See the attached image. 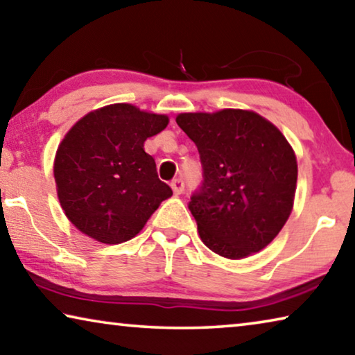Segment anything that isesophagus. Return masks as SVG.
<instances>
[{
    "label": "esophagus",
    "mask_w": 355,
    "mask_h": 355,
    "mask_svg": "<svg viewBox=\"0 0 355 355\" xmlns=\"http://www.w3.org/2000/svg\"><path fill=\"white\" fill-rule=\"evenodd\" d=\"M171 187H172V189H173V193H175V194H182L183 191H184V182H183L182 178H175V180H172Z\"/></svg>",
    "instance_id": "1"
}]
</instances>
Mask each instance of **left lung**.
Here are the masks:
<instances>
[{"mask_svg": "<svg viewBox=\"0 0 355 355\" xmlns=\"http://www.w3.org/2000/svg\"><path fill=\"white\" fill-rule=\"evenodd\" d=\"M177 125L200 156L204 180L188 207L202 241L227 259L266 248L294 204L297 159L288 140L250 110L180 114Z\"/></svg>", "mask_w": 355, "mask_h": 355, "instance_id": "8db88e82", "label": "left lung"}]
</instances>
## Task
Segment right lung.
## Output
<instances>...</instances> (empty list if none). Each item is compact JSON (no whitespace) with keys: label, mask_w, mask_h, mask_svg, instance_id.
Masks as SVG:
<instances>
[{"label":"right lung","mask_w":355,"mask_h":355,"mask_svg":"<svg viewBox=\"0 0 355 355\" xmlns=\"http://www.w3.org/2000/svg\"><path fill=\"white\" fill-rule=\"evenodd\" d=\"M166 115L114 104L78 120L55 156L60 204L69 221L107 245L131 240L172 196L157 178L144 142L167 126Z\"/></svg>","instance_id":"add662e5"}]
</instances>
